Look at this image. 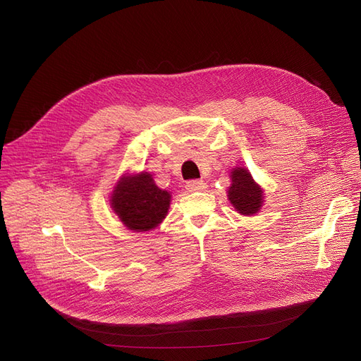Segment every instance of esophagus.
Returning a JSON list of instances; mask_svg holds the SVG:
<instances>
[{
  "label": "esophagus",
  "mask_w": 361,
  "mask_h": 361,
  "mask_svg": "<svg viewBox=\"0 0 361 361\" xmlns=\"http://www.w3.org/2000/svg\"><path fill=\"white\" fill-rule=\"evenodd\" d=\"M187 191H203L206 188V183L202 180H190L185 184Z\"/></svg>",
  "instance_id": "obj_1"
}]
</instances>
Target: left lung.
<instances>
[{"mask_svg":"<svg viewBox=\"0 0 361 361\" xmlns=\"http://www.w3.org/2000/svg\"><path fill=\"white\" fill-rule=\"evenodd\" d=\"M231 187L228 188V199L238 213L252 216L262 206V188L254 181L248 170L236 166L231 171Z\"/></svg>","mask_w":361,"mask_h":361,"instance_id":"left-lung-1","label":"left lung"}]
</instances>
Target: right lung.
I'll return each instance as SVG.
<instances>
[{
  "label": "right lung",
  "instance_id": "right-lung-1",
  "mask_svg": "<svg viewBox=\"0 0 361 361\" xmlns=\"http://www.w3.org/2000/svg\"><path fill=\"white\" fill-rule=\"evenodd\" d=\"M170 202L171 195L161 190L149 173L123 176L110 197L120 222L135 232L157 228L165 219Z\"/></svg>",
  "mask_w": 361,
  "mask_h": 361
}]
</instances>
